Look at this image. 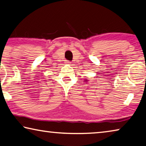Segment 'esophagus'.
<instances>
[{"mask_svg": "<svg viewBox=\"0 0 146 146\" xmlns=\"http://www.w3.org/2000/svg\"><path fill=\"white\" fill-rule=\"evenodd\" d=\"M66 63L68 64H71V62L69 61V60H66Z\"/></svg>", "mask_w": 146, "mask_h": 146, "instance_id": "obj_1", "label": "esophagus"}]
</instances>
